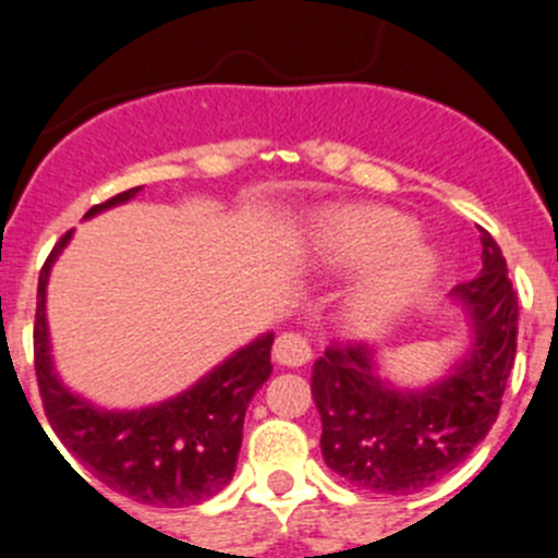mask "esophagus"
<instances>
[{"mask_svg": "<svg viewBox=\"0 0 558 558\" xmlns=\"http://www.w3.org/2000/svg\"><path fill=\"white\" fill-rule=\"evenodd\" d=\"M272 356L283 367H302L311 362V345H307V340L302 335L286 332L275 340Z\"/></svg>", "mask_w": 558, "mask_h": 558, "instance_id": "1", "label": "esophagus"}]
</instances>
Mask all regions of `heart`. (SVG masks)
Returning a JSON list of instances; mask_svg holds the SVG:
<instances>
[{"instance_id":"heart-1","label":"heart","mask_w":558,"mask_h":558,"mask_svg":"<svg viewBox=\"0 0 558 558\" xmlns=\"http://www.w3.org/2000/svg\"><path fill=\"white\" fill-rule=\"evenodd\" d=\"M305 262L332 275L362 269L338 305L351 338L389 332L441 272L439 251L414 234V220L381 204H338L313 215Z\"/></svg>"}]
</instances>
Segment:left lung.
Instances as JSON below:
<instances>
[{
	"mask_svg": "<svg viewBox=\"0 0 558 558\" xmlns=\"http://www.w3.org/2000/svg\"><path fill=\"white\" fill-rule=\"evenodd\" d=\"M483 269L450 291L466 343L420 387L384 373L371 345L327 349L313 365L322 456L332 472L376 494L423 490L466 461L496 423L515 362L518 294L494 236L480 229Z\"/></svg>",
	"mask_w": 558,
	"mask_h": 558,
	"instance_id": "obj_1",
	"label": "left lung"
}]
</instances>
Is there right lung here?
Returning <instances> with one entry per match:
<instances>
[{"instance_id":"right-lung-1","label":"right lung","mask_w":558,"mask_h":558,"mask_svg":"<svg viewBox=\"0 0 558 558\" xmlns=\"http://www.w3.org/2000/svg\"><path fill=\"white\" fill-rule=\"evenodd\" d=\"M138 193L142 187L119 193L92 207L84 220ZM70 240L73 231L57 242L37 280L35 371L53 434L106 488L133 501L187 507L213 499L234 477L247 403L272 373L275 332L253 338L174 398L142 409H102L59 378L51 354L46 291L51 267Z\"/></svg>"}]
</instances>
